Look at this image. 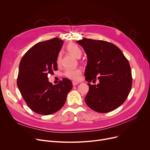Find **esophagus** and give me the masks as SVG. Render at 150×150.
<instances>
[{
    "mask_svg": "<svg viewBox=\"0 0 150 150\" xmlns=\"http://www.w3.org/2000/svg\"><path fill=\"white\" fill-rule=\"evenodd\" d=\"M78 84V83H77V82H75V81H73L72 82V84H73V86H76V85H77Z\"/></svg>",
    "mask_w": 150,
    "mask_h": 150,
    "instance_id": "34e87169",
    "label": "esophagus"
}]
</instances>
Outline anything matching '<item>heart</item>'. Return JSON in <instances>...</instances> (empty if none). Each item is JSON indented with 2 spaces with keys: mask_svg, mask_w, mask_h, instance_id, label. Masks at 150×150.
<instances>
[{
  "mask_svg": "<svg viewBox=\"0 0 150 150\" xmlns=\"http://www.w3.org/2000/svg\"><path fill=\"white\" fill-rule=\"evenodd\" d=\"M67 52L75 57L76 58H80L82 55V51L80 47L74 43H70L67 46ZM61 55L59 54L57 57V64H59L61 62ZM81 74V70L80 69H68L66 70L64 75L69 78V79L77 81L80 79V76Z\"/></svg>",
  "mask_w": 150,
  "mask_h": 150,
  "instance_id": "obj_1",
  "label": "heart"
}]
</instances>
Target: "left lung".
Masks as SVG:
<instances>
[{
  "instance_id": "8db88e82",
  "label": "left lung",
  "mask_w": 150,
  "mask_h": 150,
  "mask_svg": "<svg viewBox=\"0 0 150 150\" xmlns=\"http://www.w3.org/2000/svg\"><path fill=\"white\" fill-rule=\"evenodd\" d=\"M88 57L84 76L88 82L99 80L97 85L88 83L89 90L84 100L93 111L111 112L121 106L132 87L128 60L114 44L102 40L83 38L76 41Z\"/></svg>"
}]
</instances>
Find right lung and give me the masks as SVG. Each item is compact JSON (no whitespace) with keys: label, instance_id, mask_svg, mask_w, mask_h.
<instances>
[{"label":"right lung","instance_id":"right-lung-1","mask_svg":"<svg viewBox=\"0 0 150 150\" xmlns=\"http://www.w3.org/2000/svg\"><path fill=\"white\" fill-rule=\"evenodd\" d=\"M62 44L58 38L38 42L20 62L18 87L28 106L37 114L47 115L59 111L72 88V82L65 78L56 85L49 81L48 75L58 70L57 60Z\"/></svg>","mask_w":150,"mask_h":150}]
</instances>
